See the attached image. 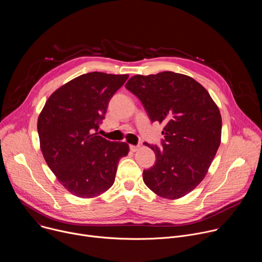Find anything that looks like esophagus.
I'll return each mask as SVG.
<instances>
[{
    "label": "esophagus",
    "mask_w": 262,
    "mask_h": 262,
    "mask_svg": "<svg viewBox=\"0 0 262 262\" xmlns=\"http://www.w3.org/2000/svg\"><path fill=\"white\" fill-rule=\"evenodd\" d=\"M129 148H130V150H132L133 152H136V151H138L139 149H140V146H139V145H130Z\"/></svg>",
    "instance_id": "1"
}]
</instances>
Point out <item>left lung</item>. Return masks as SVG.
Returning a JSON list of instances; mask_svg holds the SVG:
<instances>
[{
    "mask_svg": "<svg viewBox=\"0 0 262 262\" xmlns=\"http://www.w3.org/2000/svg\"><path fill=\"white\" fill-rule=\"evenodd\" d=\"M125 87L141 100L152 122L165 123L162 149L146 144L157 161L143 171L145 184L166 199L185 196L203 180L220 146L217 105L201 84L172 71L137 74Z\"/></svg>",
    "mask_w": 262,
    "mask_h": 262,
    "instance_id": "left-lung-1",
    "label": "left lung"
}]
</instances>
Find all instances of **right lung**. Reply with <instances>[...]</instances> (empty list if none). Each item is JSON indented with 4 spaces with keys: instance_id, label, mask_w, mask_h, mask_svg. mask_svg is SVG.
Masks as SVG:
<instances>
[{
    "instance_id": "1",
    "label": "right lung",
    "mask_w": 262,
    "mask_h": 262,
    "mask_svg": "<svg viewBox=\"0 0 262 262\" xmlns=\"http://www.w3.org/2000/svg\"><path fill=\"white\" fill-rule=\"evenodd\" d=\"M128 74L89 72L57 89L37 122L43 158L59 182L72 195L94 198L115 181L128 144L97 135L110 99Z\"/></svg>"
}]
</instances>
